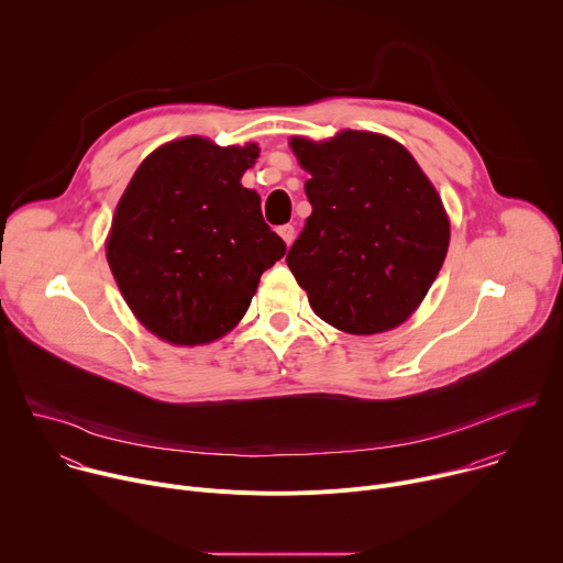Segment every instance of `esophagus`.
Wrapping results in <instances>:
<instances>
[{
	"label": "esophagus",
	"mask_w": 563,
	"mask_h": 563,
	"mask_svg": "<svg viewBox=\"0 0 563 563\" xmlns=\"http://www.w3.org/2000/svg\"><path fill=\"white\" fill-rule=\"evenodd\" d=\"M278 235L285 240V245L289 247L294 243V227L291 224H283L278 227Z\"/></svg>",
	"instance_id": "esophagus-1"
}]
</instances>
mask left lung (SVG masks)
<instances>
[{"label": "left lung", "mask_w": 563, "mask_h": 563, "mask_svg": "<svg viewBox=\"0 0 563 563\" xmlns=\"http://www.w3.org/2000/svg\"><path fill=\"white\" fill-rule=\"evenodd\" d=\"M289 146L311 176V216L287 265L311 309L347 334L400 325L448 254L450 220L437 189L404 144L378 133L347 129Z\"/></svg>", "instance_id": "1"}]
</instances>
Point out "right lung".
Instances as JSON below:
<instances>
[{
	"instance_id": "right-lung-1",
	"label": "right lung",
	"mask_w": 563,
	"mask_h": 563,
	"mask_svg": "<svg viewBox=\"0 0 563 563\" xmlns=\"http://www.w3.org/2000/svg\"><path fill=\"white\" fill-rule=\"evenodd\" d=\"M256 144L189 135L155 148L122 194L107 261L140 323L174 345H205L238 325L261 276L287 252L261 196L240 185Z\"/></svg>"
}]
</instances>
